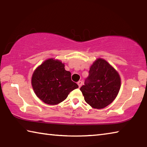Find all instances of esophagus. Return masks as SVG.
Returning <instances> with one entry per match:
<instances>
[{
	"label": "esophagus",
	"mask_w": 147,
	"mask_h": 147,
	"mask_svg": "<svg viewBox=\"0 0 147 147\" xmlns=\"http://www.w3.org/2000/svg\"><path fill=\"white\" fill-rule=\"evenodd\" d=\"M82 84H83V83H82V81H78V82H77V84L78 85V87H80L82 86Z\"/></svg>",
	"instance_id": "34e87169"
}]
</instances>
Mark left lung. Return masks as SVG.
I'll return each mask as SVG.
<instances>
[{"mask_svg":"<svg viewBox=\"0 0 147 147\" xmlns=\"http://www.w3.org/2000/svg\"><path fill=\"white\" fill-rule=\"evenodd\" d=\"M89 76L80 90L86 103L103 109L115 100L121 87V78L115 69L103 58H97L90 67Z\"/></svg>","mask_w":147,"mask_h":147,"instance_id":"obj_1","label":"left lung"}]
</instances>
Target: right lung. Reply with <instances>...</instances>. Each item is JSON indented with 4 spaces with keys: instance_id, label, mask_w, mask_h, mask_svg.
Segmentation results:
<instances>
[{
    "instance_id": "obj_1",
    "label": "right lung",
    "mask_w": 147,
    "mask_h": 147,
    "mask_svg": "<svg viewBox=\"0 0 147 147\" xmlns=\"http://www.w3.org/2000/svg\"><path fill=\"white\" fill-rule=\"evenodd\" d=\"M64 67L60 60L49 58L34 71L32 87L36 96L45 103L57 105L65 100L72 90L78 88Z\"/></svg>"
}]
</instances>
